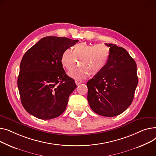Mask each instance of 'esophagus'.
Segmentation results:
<instances>
[{"label": "esophagus", "mask_w": 156, "mask_h": 156, "mask_svg": "<svg viewBox=\"0 0 156 156\" xmlns=\"http://www.w3.org/2000/svg\"><path fill=\"white\" fill-rule=\"evenodd\" d=\"M75 82H76V85H77V86H78V85H79L80 84L82 83V82H83V81H82V80H79V79H76V80H75Z\"/></svg>", "instance_id": "esophagus-1"}]
</instances>
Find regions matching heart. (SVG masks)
Here are the masks:
<instances>
[{"label":"heart","instance_id":"b5f03b06","mask_svg":"<svg viewBox=\"0 0 156 156\" xmlns=\"http://www.w3.org/2000/svg\"><path fill=\"white\" fill-rule=\"evenodd\" d=\"M110 55L109 48L104 44H90L80 43L74 48H66L61 56V63L63 67L70 70L77 63L80 66L72 69L69 75L74 79H83L90 75L94 76L101 71Z\"/></svg>","mask_w":156,"mask_h":156}]
</instances>
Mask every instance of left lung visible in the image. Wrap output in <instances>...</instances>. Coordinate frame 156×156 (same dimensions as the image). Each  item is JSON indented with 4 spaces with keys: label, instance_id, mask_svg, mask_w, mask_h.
Segmentation results:
<instances>
[{
    "label": "left lung",
    "instance_id": "left-lung-1",
    "mask_svg": "<svg viewBox=\"0 0 156 156\" xmlns=\"http://www.w3.org/2000/svg\"><path fill=\"white\" fill-rule=\"evenodd\" d=\"M105 44L109 47L110 55L105 68L87 82V100L96 113L113 117L132 103L138 77L136 64L125 48Z\"/></svg>",
    "mask_w": 156,
    "mask_h": 156
}]
</instances>
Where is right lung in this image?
Here are the masks:
<instances>
[{
    "mask_svg": "<svg viewBox=\"0 0 156 156\" xmlns=\"http://www.w3.org/2000/svg\"><path fill=\"white\" fill-rule=\"evenodd\" d=\"M77 41L47 36L25 53L20 63L17 86L27 113L41 120H50L66 110L69 97L77 86L66 74L61 56Z\"/></svg>",
    "mask_w": 156,
    "mask_h": 156,
    "instance_id": "right-lung-1",
    "label": "right lung"
}]
</instances>
